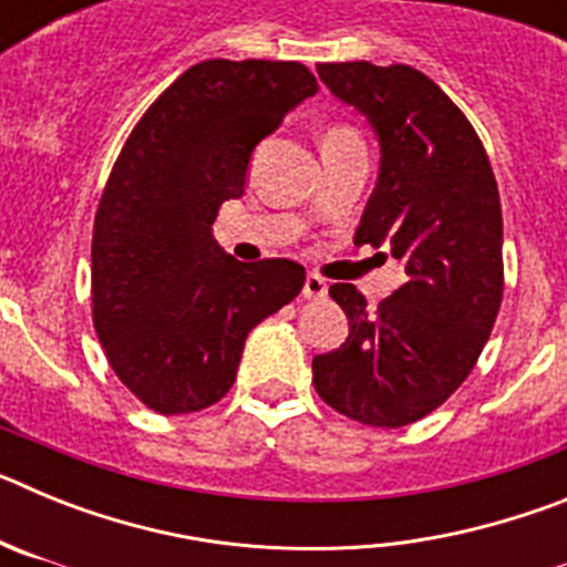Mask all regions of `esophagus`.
Segmentation results:
<instances>
[{
  "label": "esophagus",
  "instance_id": "obj_1",
  "mask_svg": "<svg viewBox=\"0 0 567 567\" xmlns=\"http://www.w3.org/2000/svg\"><path fill=\"white\" fill-rule=\"evenodd\" d=\"M329 287H327V280L320 278V275L309 272L307 280H303V298L309 300H320V298H327Z\"/></svg>",
  "mask_w": 567,
  "mask_h": 567
}]
</instances>
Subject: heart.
I'll list each match as a JSON object with an SVG mask.
<instances>
[{
	"label": "heart",
	"instance_id": "b5f03b06",
	"mask_svg": "<svg viewBox=\"0 0 567 567\" xmlns=\"http://www.w3.org/2000/svg\"><path fill=\"white\" fill-rule=\"evenodd\" d=\"M352 130L346 127H327L323 135H320V144H329V142H340V138H352Z\"/></svg>",
	"mask_w": 567,
	"mask_h": 567
}]
</instances>
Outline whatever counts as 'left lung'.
I'll use <instances>...</instances> for the list:
<instances>
[{"mask_svg": "<svg viewBox=\"0 0 567 567\" xmlns=\"http://www.w3.org/2000/svg\"><path fill=\"white\" fill-rule=\"evenodd\" d=\"M365 115L380 175L354 244L389 247L403 284L378 309L352 284L332 300L349 318L340 349L312 360L334 412L398 429L434 412L468 378L503 303V209L488 155L443 90L409 64H318Z\"/></svg>", "mask_w": 567, "mask_h": 567, "instance_id": "1", "label": "left lung"}]
</instances>
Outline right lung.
Segmentation results:
<instances>
[{
  "label": "right lung",
  "instance_id": "obj_1",
  "mask_svg": "<svg viewBox=\"0 0 567 567\" xmlns=\"http://www.w3.org/2000/svg\"><path fill=\"white\" fill-rule=\"evenodd\" d=\"M315 93L300 62L209 59L130 133L93 227V323L113 372L153 412L218 403L247 334L303 289L300 264H240L213 224L244 195L255 147Z\"/></svg>",
  "mask_w": 567,
  "mask_h": 567
}]
</instances>
